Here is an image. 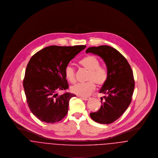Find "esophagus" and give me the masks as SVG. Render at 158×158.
Masks as SVG:
<instances>
[{
    "label": "esophagus",
    "mask_w": 158,
    "mask_h": 158,
    "mask_svg": "<svg viewBox=\"0 0 158 158\" xmlns=\"http://www.w3.org/2000/svg\"><path fill=\"white\" fill-rule=\"evenodd\" d=\"M80 98H81L82 100H89L90 99V97H80Z\"/></svg>",
    "instance_id": "esophagus-1"
}]
</instances>
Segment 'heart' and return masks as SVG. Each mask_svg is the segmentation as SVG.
<instances>
[{
  "label": "heart",
  "instance_id": "heart-1",
  "mask_svg": "<svg viewBox=\"0 0 158 158\" xmlns=\"http://www.w3.org/2000/svg\"><path fill=\"white\" fill-rule=\"evenodd\" d=\"M80 64L89 71L87 80L85 83H78L71 87V91L73 94L86 97L95 90V83L98 86H102L106 83L108 78V70L104 66L100 65L99 59L94 55H88L83 58ZM66 79L71 83L76 81L75 70L71 65L68 64L64 69Z\"/></svg>",
  "mask_w": 158,
  "mask_h": 158
}]
</instances>
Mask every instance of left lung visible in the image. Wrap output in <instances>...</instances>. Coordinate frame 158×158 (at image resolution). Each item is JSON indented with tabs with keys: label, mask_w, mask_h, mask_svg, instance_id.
Wrapping results in <instances>:
<instances>
[{
	"label": "left lung",
	"mask_w": 158,
	"mask_h": 158,
	"mask_svg": "<svg viewBox=\"0 0 158 158\" xmlns=\"http://www.w3.org/2000/svg\"><path fill=\"white\" fill-rule=\"evenodd\" d=\"M86 52L100 56L108 70V80L100 90V93L106 95L103 97L105 101L101 98L100 110L90 113V117L97 123H111L124 113L131 103L135 85L133 70L127 59L110 46L92 47Z\"/></svg>",
	"instance_id": "obj_1"
}]
</instances>
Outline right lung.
<instances>
[{
  "instance_id": "right-lung-1",
  "label": "right lung",
  "mask_w": 158,
  "mask_h": 158,
  "mask_svg": "<svg viewBox=\"0 0 158 158\" xmlns=\"http://www.w3.org/2000/svg\"><path fill=\"white\" fill-rule=\"evenodd\" d=\"M86 47L51 45L30 60L23 86L30 111L41 121L53 123L66 115L69 100L76 95L70 92L60 95L58 92L68 89L65 68Z\"/></svg>"
}]
</instances>
